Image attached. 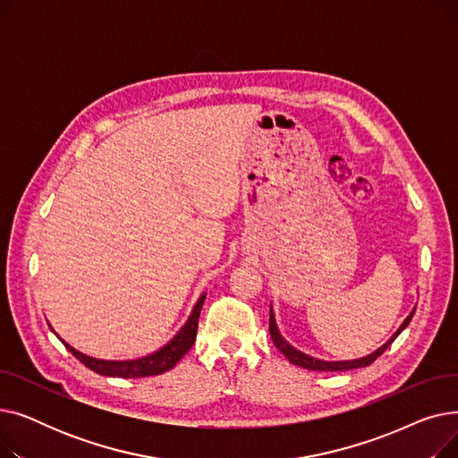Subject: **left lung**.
I'll return each mask as SVG.
<instances>
[{
    "instance_id": "8db88e82",
    "label": "left lung",
    "mask_w": 458,
    "mask_h": 458,
    "mask_svg": "<svg viewBox=\"0 0 458 458\" xmlns=\"http://www.w3.org/2000/svg\"><path fill=\"white\" fill-rule=\"evenodd\" d=\"M414 311H416V310H412V314L404 319V323H403V325L399 327V330L392 335L390 342L384 344V345H382L380 349H377L373 354H369V356H366V358H360V360H351V362H323V360H316V358H311V356H308V354H304V352L293 349V347H292L290 344H287V342L282 338V335H280V332H278V328H276V323H275L273 310H271V316H269V332H271V338H273L276 349H278L287 360H290L292 364L301 366V368H304V369H311V371H347V369L366 368V366L373 364L375 360L394 344V340L403 332V328H406V325L411 323V319H412V316H414Z\"/></svg>"
}]
</instances>
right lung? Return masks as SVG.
I'll return each instance as SVG.
<instances>
[{"mask_svg": "<svg viewBox=\"0 0 458 458\" xmlns=\"http://www.w3.org/2000/svg\"><path fill=\"white\" fill-rule=\"evenodd\" d=\"M206 293L199 299L195 310H192L191 318L187 319L185 327L176 334V338L166 344L163 349H159L157 352L144 356L139 360H130V362H107V360H98V358H90L85 356L83 352L76 351L74 347H70L68 344H64V347L74 354L81 364H85L89 369H92L94 373L98 375H106V377H120V378H140V377H152V375H161L168 369H173L182 356L192 347L197 338V328H199V318H200V310L204 304Z\"/></svg>", "mask_w": 458, "mask_h": 458, "instance_id": "right-lung-1", "label": "right lung"}]
</instances>
